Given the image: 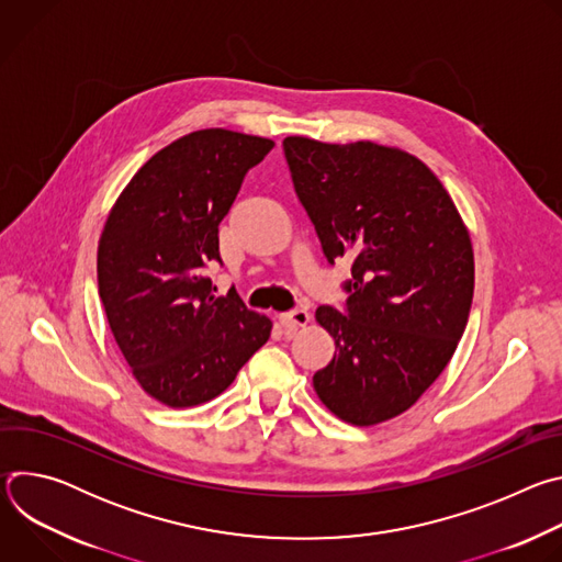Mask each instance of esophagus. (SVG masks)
<instances>
[{
    "mask_svg": "<svg viewBox=\"0 0 562 562\" xmlns=\"http://www.w3.org/2000/svg\"><path fill=\"white\" fill-rule=\"evenodd\" d=\"M280 323L284 329L293 331L297 327H306L308 325V313L304 308H293V311H286L280 315Z\"/></svg>",
    "mask_w": 562,
    "mask_h": 562,
    "instance_id": "esophagus-1",
    "label": "esophagus"
}]
</instances>
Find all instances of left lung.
I'll use <instances>...</instances> for the list:
<instances>
[{
  "mask_svg": "<svg viewBox=\"0 0 562 562\" xmlns=\"http://www.w3.org/2000/svg\"><path fill=\"white\" fill-rule=\"evenodd\" d=\"M282 148L325 258L351 262L342 311H315L336 356L313 389L345 423L391 420L434 384L464 334L467 226L440 180L405 150L308 137H286Z\"/></svg>",
  "mask_w": 562,
  "mask_h": 562,
  "instance_id": "1",
  "label": "left lung"
}]
</instances>
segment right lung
<instances>
[{
  "label": "right lung",
  "mask_w": 562,
  "mask_h": 562,
  "mask_svg": "<svg viewBox=\"0 0 562 562\" xmlns=\"http://www.w3.org/2000/svg\"><path fill=\"white\" fill-rule=\"evenodd\" d=\"M276 144L206 128L155 153L109 213L98 284L111 331L139 386L162 405L220 395L269 340L271 319L204 273L220 262L217 226L245 176Z\"/></svg>",
  "instance_id": "1"
}]
</instances>
